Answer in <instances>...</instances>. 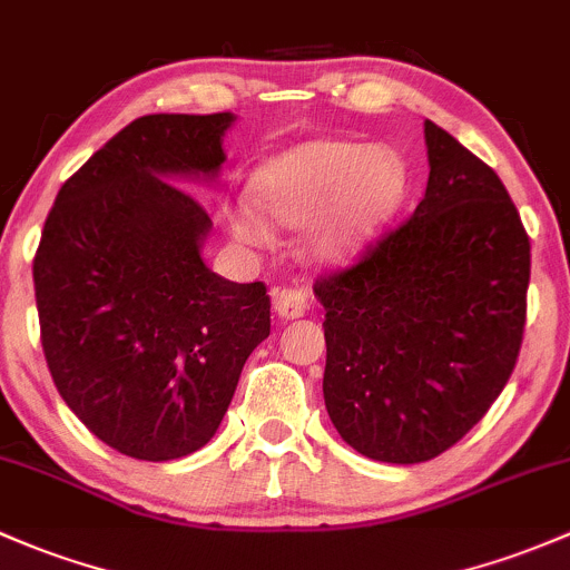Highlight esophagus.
Instances as JSON below:
<instances>
[{
    "label": "esophagus",
    "mask_w": 570,
    "mask_h": 570,
    "mask_svg": "<svg viewBox=\"0 0 570 570\" xmlns=\"http://www.w3.org/2000/svg\"><path fill=\"white\" fill-rule=\"evenodd\" d=\"M273 308L281 320H297L308 311V295L297 286H284V289L273 292Z\"/></svg>",
    "instance_id": "1"
}]
</instances>
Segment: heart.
I'll return each mask as SVG.
<instances>
[{
	"mask_svg": "<svg viewBox=\"0 0 570 570\" xmlns=\"http://www.w3.org/2000/svg\"><path fill=\"white\" fill-rule=\"evenodd\" d=\"M404 190V169L385 149L355 141H311L278 155L250 185L254 207L278 226L314 224L311 245L325 259L352 254L393 213ZM232 232L259 243L265 237L250 209L232 213Z\"/></svg>",
	"mask_w": 570,
	"mask_h": 570,
	"instance_id": "1",
	"label": "heart"
}]
</instances>
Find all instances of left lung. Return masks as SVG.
<instances>
[{"mask_svg":"<svg viewBox=\"0 0 570 570\" xmlns=\"http://www.w3.org/2000/svg\"><path fill=\"white\" fill-rule=\"evenodd\" d=\"M429 185L415 213L320 275L322 391L341 440L417 464L453 448L519 361L530 237L491 166L426 122Z\"/></svg>","mask_w":570,"mask_h":570,"instance_id":"8db88e82","label":"left lung"}]
</instances>
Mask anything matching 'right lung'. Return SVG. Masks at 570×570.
I'll return each mask as SVG.
<instances>
[{"instance_id":"right-lung-1","label":"right lung","mask_w":570,"mask_h":570,"mask_svg":"<svg viewBox=\"0 0 570 570\" xmlns=\"http://www.w3.org/2000/svg\"><path fill=\"white\" fill-rule=\"evenodd\" d=\"M220 114H147L65 179L32 262L40 344L65 404L114 451L171 461L213 440L269 335L262 281L202 259L207 209L169 175H218Z\"/></svg>"}]
</instances>
